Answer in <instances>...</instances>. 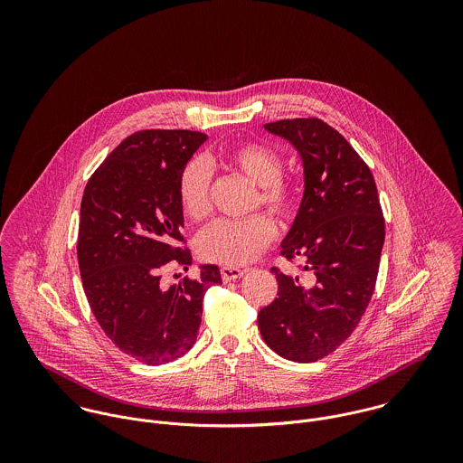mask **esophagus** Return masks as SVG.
I'll return each mask as SVG.
<instances>
[{
	"label": "esophagus",
	"mask_w": 463,
	"mask_h": 463,
	"mask_svg": "<svg viewBox=\"0 0 463 463\" xmlns=\"http://www.w3.org/2000/svg\"><path fill=\"white\" fill-rule=\"evenodd\" d=\"M244 269H239V267H221V278L224 281H233V279H239L241 276H244Z\"/></svg>",
	"instance_id": "34e87169"
}]
</instances>
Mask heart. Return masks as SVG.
Returning a JSON list of instances; mask_svg holds the SVG:
<instances>
[{
  "label": "heart",
  "mask_w": 463,
  "mask_h": 463,
  "mask_svg": "<svg viewBox=\"0 0 463 463\" xmlns=\"http://www.w3.org/2000/svg\"><path fill=\"white\" fill-rule=\"evenodd\" d=\"M224 164L257 185L255 206H264L279 221H290L299 210L301 191L296 180L281 175L283 158L262 142H246L224 153ZM212 167L203 158H193L182 171L178 198L184 213L201 222L212 213ZM276 235L274 222L262 213L248 219H221L204 228L196 241V251L213 264H248L255 260Z\"/></svg>",
  "instance_id": "b5f03b06"
}]
</instances>
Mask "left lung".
Wrapping results in <instances>:
<instances>
[{
    "instance_id": "obj_1",
    "label": "left lung",
    "mask_w": 463,
    "mask_h": 463,
    "mask_svg": "<svg viewBox=\"0 0 463 463\" xmlns=\"http://www.w3.org/2000/svg\"><path fill=\"white\" fill-rule=\"evenodd\" d=\"M265 130L292 142L303 158L305 194L281 255L301 259L308 278L270 269L278 298L259 312V328L279 356L317 362L347 340L369 307L385 241L383 210L369 165L323 119H281Z\"/></svg>"
}]
</instances>
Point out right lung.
<instances>
[{
  "label": "right lung",
  "mask_w": 463,
  "mask_h": 463,
  "mask_svg": "<svg viewBox=\"0 0 463 463\" xmlns=\"http://www.w3.org/2000/svg\"><path fill=\"white\" fill-rule=\"evenodd\" d=\"M204 140L191 130L135 132L83 191L76 251L89 307L116 347L147 365L194 345L204 292L221 283L217 265L171 287L162 281L165 269L193 264L178 182Z\"/></svg>",
  "instance_id": "1"
}]
</instances>
